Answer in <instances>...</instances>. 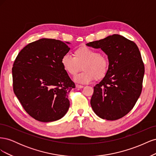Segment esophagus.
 <instances>
[{"label": "esophagus", "mask_w": 156, "mask_h": 156, "mask_svg": "<svg viewBox=\"0 0 156 156\" xmlns=\"http://www.w3.org/2000/svg\"><path fill=\"white\" fill-rule=\"evenodd\" d=\"M75 87H76L77 88H83V85H80V84H77L76 85H75Z\"/></svg>", "instance_id": "esophagus-1"}]
</instances>
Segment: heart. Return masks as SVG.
Segmentation results:
<instances>
[{"instance_id": "heart-1", "label": "heart", "mask_w": 156, "mask_h": 156, "mask_svg": "<svg viewBox=\"0 0 156 156\" xmlns=\"http://www.w3.org/2000/svg\"><path fill=\"white\" fill-rule=\"evenodd\" d=\"M60 62L65 72L72 76H75L82 68L84 72L75 78V81L82 84L91 82L95 79L97 81L103 79L108 69L106 55L86 46L75 49L73 56L64 55Z\"/></svg>"}]
</instances>
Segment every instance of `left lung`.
<instances>
[{
	"mask_svg": "<svg viewBox=\"0 0 156 156\" xmlns=\"http://www.w3.org/2000/svg\"><path fill=\"white\" fill-rule=\"evenodd\" d=\"M87 45L101 48L109 62L106 76L94 87L92 109L103 119H121L133 108L142 91L144 66L138 47L119 34Z\"/></svg>",
	"mask_w": 156,
	"mask_h": 156,
	"instance_id": "left-lung-1",
	"label": "left lung"
}]
</instances>
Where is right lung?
<instances>
[{
	"label": "right lung",
	"mask_w": 156,
	"mask_h": 156,
	"mask_svg": "<svg viewBox=\"0 0 156 156\" xmlns=\"http://www.w3.org/2000/svg\"><path fill=\"white\" fill-rule=\"evenodd\" d=\"M69 42L42 38L26 45L14 61L13 88L23 107L36 120H58L69 107L75 83L61 65Z\"/></svg>",
	"instance_id": "add662e5"
}]
</instances>
